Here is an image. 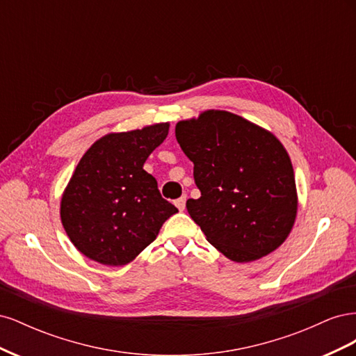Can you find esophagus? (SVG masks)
<instances>
[{"instance_id": "1", "label": "esophagus", "mask_w": 356, "mask_h": 356, "mask_svg": "<svg viewBox=\"0 0 356 356\" xmlns=\"http://www.w3.org/2000/svg\"><path fill=\"white\" fill-rule=\"evenodd\" d=\"M186 200H187L186 196H182V197L177 199V200H175V207H177L179 211H184V209H186Z\"/></svg>"}]
</instances>
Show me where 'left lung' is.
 I'll use <instances>...</instances> for the list:
<instances>
[{"label": "left lung", "instance_id": "left-lung-1", "mask_svg": "<svg viewBox=\"0 0 356 356\" xmlns=\"http://www.w3.org/2000/svg\"><path fill=\"white\" fill-rule=\"evenodd\" d=\"M193 161L199 199L186 207L211 245L238 263L281 246L297 215L294 169L279 139L227 111L209 110L175 127Z\"/></svg>", "mask_w": 356, "mask_h": 356}]
</instances>
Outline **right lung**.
<instances>
[{"instance_id":"obj_1","label":"right lung","mask_w":356,"mask_h":356,"mask_svg":"<svg viewBox=\"0 0 356 356\" xmlns=\"http://www.w3.org/2000/svg\"><path fill=\"white\" fill-rule=\"evenodd\" d=\"M168 132L169 123H159L105 135L79 161L63 191L60 220L74 246L90 260L105 266L131 263L178 212L144 170L147 157Z\"/></svg>"}]
</instances>
